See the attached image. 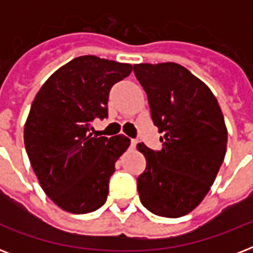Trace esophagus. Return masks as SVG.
I'll list each match as a JSON object with an SVG mask.
<instances>
[{
	"label": "esophagus",
	"instance_id": "34e87169",
	"mask_svg": "<svg viewBox=\"0 0 253 253\" xmlns=\"http://www.w3.org/2000/svg\"><path fill=\"white\" fill-rule=\"evenodd\" d=\"M138 144V140L136 139H131V147H136Z\"/></svg>",
	"mask_w": 253,
	"mask_h": 253
}]
</instances>
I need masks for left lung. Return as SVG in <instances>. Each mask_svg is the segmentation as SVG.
I'll list each match as a JSON object with an SVG mask.
<instances>
[{"label":"left lung","instance_id":"left-lung-1","mask_svg":"<svg viewBox=\"0 0 253 253\" xmlns=\"http://www.w3.org/2000/svg\"><path fill=\"white\" fill-rule=\"evenodd\" d=\"M134 73L163 134L160 151L136 146L147 162L138 177L140 202L156 215L184 216L206 197L224 160L223 114L208 85L182 65L140 63Z\"/></svg>","mask_w":253,"mask_h":253}]
</instances>
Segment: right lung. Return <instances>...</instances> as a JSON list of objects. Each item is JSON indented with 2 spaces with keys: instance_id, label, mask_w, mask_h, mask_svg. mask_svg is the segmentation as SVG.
Instances as JSON below:
<instances>
[{
  "instance_id": "1",
  "label": "right lung",
  "mask_w": 253,
  "mask_h": 253,
  "mask_svg": "<svg viewBox=\"0 0 253 253\" xmlns=\"http://www.w3.org/2000/svg\"><path fill=\"white\" fill-rule=\"evenodd\" d=\"M131 71L127 63L76 57L35 95L23 131L26 152L42 189L64 211L86 214L106 202L115 163L130 139L95 138L89 130L95 118H106L111 86Z\"/></svg>"
}]
</instances>
